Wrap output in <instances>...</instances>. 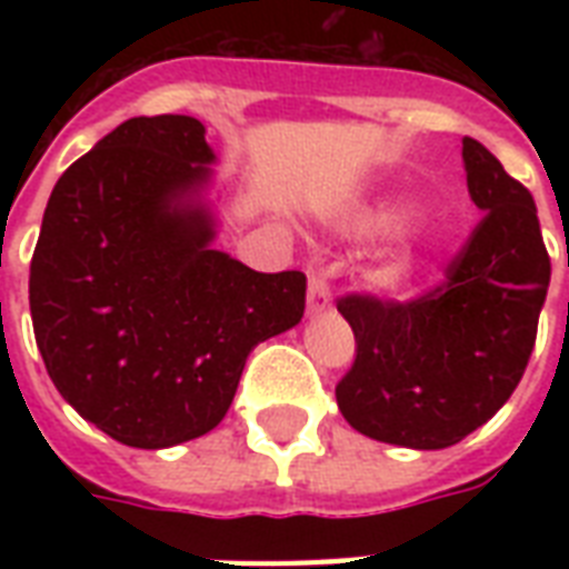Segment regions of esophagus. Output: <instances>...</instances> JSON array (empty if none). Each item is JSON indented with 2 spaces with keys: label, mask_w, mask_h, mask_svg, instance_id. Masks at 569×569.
I'll return each mask as SVG.
<instances>
[{
  "label": "esophagus",
  "mask_w": 569,
  "mask_h": 569,
  "mask_svg": "<svg viewBox=\"0 0 569 569\" xmlns=\"http://www.w3.org/2000/svg\"><path fill=\"white\" fill-rule=\"evenodd\" d=\"M330 303V286L319 268H310V292H307V310L321 312L328 310Z\"/></svg>",
  "instance_id": "1"
}]
</instances>
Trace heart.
I'll return each instance as SVG.
<instances>
[{
	"label": "heart",
	"mask_w": 569,
	"mask_h": 569,
	"mask_svg": "<svg viewBox=\"0 0 569 569\" xmlns=\"http://www.w3.org/2000/svg\"><path fill=\"white\" fill-rule=\"evenodd\" d=\"M407 212H410V209H407L405 203H383L378 206V209H372V212H366L360 227H363V232H369V236H383V232L396 230L398 223H405ZM413 271H416V250L405 248V250H398L396 257L380 268L378 277H380V283L387 286V289H398V286H405L407 280L413 277Z\"/></svg>",
	"instance_id": "obj_1"
}]
</instances>
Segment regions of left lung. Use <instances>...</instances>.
Wrapping results in <instances>:
<instances>
[{
    "label": "left lung",
    "mask_w": 569,
    "mask_h": 569,
    "mask_svg": "<svg viewBox=\"0 0 569 569\" xmlns=\"http://www.w3.org/2000/svg\"><path fill=\"white\" fill-rule=\"evenodd\" d=\"M472 203L485 212L416 301L339 298L357 357L337 383L355 431L405 449H446L493 419L529 366L549 289V253L529 189L485 144L463 138Z\"/></svg>",
    "instance_id": "8db88e82"
}]
</instances>
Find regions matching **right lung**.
<instances>
[{
    "label": "right lung",
    "instance_id": "obj_1",
    "mask_svg": "<svg viewBox=\"0 0 569 569\" xmlns=\"http://www.w3.org/2000/svg\"><path fill=\"white\" fill-rule=\"evenodd\" d=\"M212 162L200 120L132 118L61 173L40 223V357L67 405L132 449L212 431L250 351L303 316L301 271L212 248Z\"/></svg>",
    "mask_w": 569,
    "mask_h": 569
}]
</instances>
